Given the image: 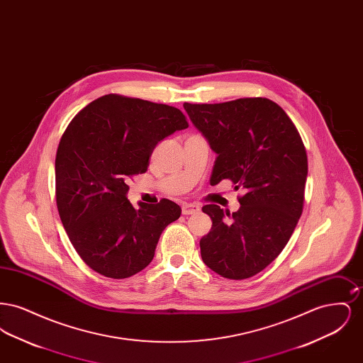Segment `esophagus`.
<instances>
[{
	"label": "esophagus",
	"instance_id": "esophagus-1",
	"mask_svg": "<svg viewBox=\"0 0 363 363\" xmlns=\"http://www.w3.org/2000/svg\"><path fill=\"white\" fill-rule=\"evenodd\" d=\"M199 211H200V207L196 206V204L186 203V204L182 206V213H184V215H191V213H196V212H199Z\"/></svg>",
	"mask_w": 363,
	"mask_h": 363
}]
</instances>
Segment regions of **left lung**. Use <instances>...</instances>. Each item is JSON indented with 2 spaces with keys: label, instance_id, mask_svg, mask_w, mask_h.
<instances>
[{
  "label": "left lung",
  "instance_id": "obj_1",
  "mask_svg": "<svg viewBox=\"0 0 363 363\" xmlns=\"http://www.w3.org/2000/svg\"><path fill=\"white\" fill-rule=\"evenodd\" d=\"M184 108L218 155L211 185L231 179L234 189L246 190L231 215L216 204L203 207L212 227L200 241L201 259L220 277H255L280 255L302 215L308 177L302 138L267 98Z\"/></svg>",
  "mask_w": 363,
  "mask_h": 363
}]
</instances>
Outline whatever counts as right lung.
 I'll return each instance as SVG.
<instances>
[{"label":"right lung","mask_w":363,"mask_h":363,"mask_svg":"<svg viewBox=\"0 0 363 363\" xmlns=\"http://www.w3.org/2000/svg\"><path fill=\"white\" fill-rule=\"evenodd\" d=\"M188 126L173 106L114 94L70 121L55 156L57 207L73 247L95 272L125 279L154 259L181 207L167 199L133 207L126 179L147 172L159 141Z\"/></svg>","instance_id":"add662e5"}]
</instances>
